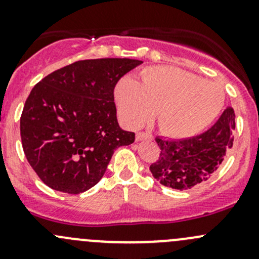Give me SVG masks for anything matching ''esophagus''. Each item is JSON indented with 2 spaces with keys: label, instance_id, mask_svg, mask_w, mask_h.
Wrapping results in <instances>:
<instances>
[{
  "label": "esophagus",
  "instance_id": "34e87169",
  "mask_svg": "<svg viewBox=\"0 0 259 259\" xmlns=\"http://www.w3.org/2000/svg\"><path fill=\"white\" fill-rule=\"evenodd\" d=\"M137 140L138 142H142V140H153V135L149 134V133L139 132L137 133Z\"/></svg>",
  "mask_w": 259,
  "mask_h": 259
}]
</instances>
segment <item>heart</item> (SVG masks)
Returning <instances> with one entry per match:
<instances>
[{
  "mask_svg": "<svg viewBox=\"0 0 259 259\" xmlns=\"http://www.w3.org/2000/svg\"><path fill=\"white\" fill-rule=\"evenodd\" d=\"M114 98L127 126H140L158 111L159 129L176 139L204 132L224 106V91L218 82L171 66L146 67L140 82L121 77Z\"/></svg>",
  "mask_w": 259,
  "mask_h": 259,
  "instance_id": "obj_1",
  "label": "heart"
}]
</instances>
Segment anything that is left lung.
Masks as SVG:
<instances>
[{
  "instance_id": "obj_1",
  "label": "left lung",
  "mask_w": 259,
  "mask_h": 259,
  "mask_svg": "<svg viewBox=\"0 0 259 259\" xmlns=\"http://www.w3.org/2000/svg\"><path fill=\"white\" fill-rule=\"evenodd\" d=\"M234 119L233 109L227 108L203 134L180 140L156 138L161 151L158 160L150 165L154 178L164 187L178 190L192 189L209 179L233 146Z\"/></svg>"
}]
</instances>
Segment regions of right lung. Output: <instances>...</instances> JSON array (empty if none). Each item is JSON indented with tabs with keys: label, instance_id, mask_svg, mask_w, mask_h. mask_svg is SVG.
Here are the masks:
<instances>
[{
	"label": "right lung",
	"instance_id": "add662e5",
	"mask_svg": "<svg viewBox=\"0 0 259 259\" xmlns=\"http://www.w3.org/2000/svg\"><path fill=\"white\" fill-rule=\"evenodd\" d=\"M143 64L133 59L81 60L44 77L20 119L23 153L48 187L80 194L98 184L114 150L134 143L119 126L114 89Z\"/></svg>",
	"mask_w": 259,
	"mask_h": 259
}]
</instances>
